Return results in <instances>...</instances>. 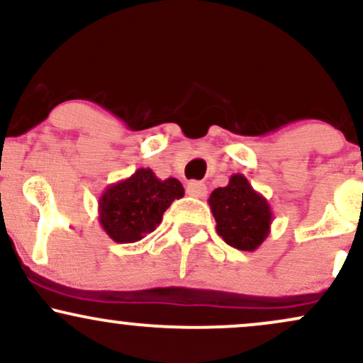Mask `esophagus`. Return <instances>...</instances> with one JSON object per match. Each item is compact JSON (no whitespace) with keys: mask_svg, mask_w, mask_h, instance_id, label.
<instances>
[{"mask_svg":"<svg viewBox=\"0 0 363 363\" xmlns=\"http://www.w3.org/2000/svg\"><path fill=\"white\" fill-rule=\"evenodd\" d=\"M186 191H187V194L193 196V198H205L206 193H208L206 186L203 184V182H198V181L187 182Z\"/></svg>","mask_w":363,"mask_h":363,"instance_id":"1","label":"esophagus"}]
</instances>
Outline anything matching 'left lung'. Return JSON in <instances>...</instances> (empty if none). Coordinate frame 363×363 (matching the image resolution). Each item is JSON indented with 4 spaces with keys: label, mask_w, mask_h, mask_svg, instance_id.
Masks as SVG:
<instances>
[{
    "label": "left lung",
    "mask_w": 363,
    "mask_h": 363,
    "mask_svg": "<svg viewBox=\"0 0 363 363\" xmlns=\"http://www.w3.org/2000/svg\"><path fill=\"white\" fill-rule=\"evenodd\" d=\"M208 205L215 216L216 234L239 251H256L269 235L272 206L242 174H234L227 186L216 187Z\"/></svg>",
    "instance_id": "8db88e82"
}]
</instances>
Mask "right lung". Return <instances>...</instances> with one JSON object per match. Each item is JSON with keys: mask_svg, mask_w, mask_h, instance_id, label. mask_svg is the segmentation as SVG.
Here are the masks:
<instances>
[{"mask_svg": "<svg viewBox=\"0 0 363 363\" xmlns=\"http://www.w3.org/2000/svg\"><path fill=\"white\" fill-rule=\"evenodd\" d=\"M184 196L176 177L158 179L152 169H138L114 182L99 198V222L118 244L138 242L160 225L174 199Z\"/></svg>", "mask_w": 363, "mask_h": 363, "instance_id": "right-lung-1", "label": "right lung"}]
</instances>
